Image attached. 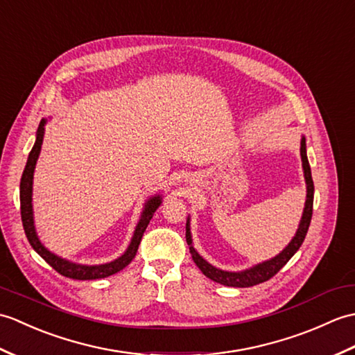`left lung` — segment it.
I'll return each mask as SVG.
<instances>
[{
    "mask_svg": "<svg viewBox=\"0 0 355 355\" xmlns=\"http://www.w3.org/2000/svg\"><path fill=\"white\" fill-rule=\"evenodd\" d=\"M301 161H302L304 179H305V185H306V198H305V207H304V211H302L301 222H299L295 237L290 240V243L279 252L278 255H275L270 259H266V261H263V263H258L255 266L249 267V269L239 270V272L218 269V267L208 263L207 259H205L199 254V252L194 249L191 226H190V216H188V218H187V234H185L187 243H188V246H190V254L194 259L196 266L199 267L200 272L205 275V277L212 279L214 282H218V284L227 286V287H240V288L252 287V286L261 284V282L275 277V275H277L282 269V267L287 264L288 259L296 254L297 249L301 248V244L305 239L306 231H309L311 216H313L314 185H313V179H311V168H310V164H309V157H306L305 137L301 138Z\"/></svg>",
    "mask_w": 355,
    "mask_h": 355,
    "instance_id": "left-lung-1",
    "label": "left lung"
}]
</instances>
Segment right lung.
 <instances>
[{
	"instance_id": "1",
	"label": "right lung",
	"mask_w": 355,
	"mask_h": 355,
	"mask_svg": "<svg viewBox=\"0 0 355 355\" xmlns=\"http://www.w3.org/2000/svg\"><path fill=\"white\" fill-rule=\"evenodd\" d=\"M46 121H49L46 118H42V121L39 123V128L36 132V141L28 155V159L26 164V168H24L21 185H19L21 218H22L24 231H26V235H27V240L31 244V248H33L37 254L53 267L54 270L59 272L60 275H64L67 278L86 281V279H100V278L111 277V275L123 270L124 267L128 266L133 258H135L146 227L148 222L152 220L155 211L159 208V205L162 203V196L155 194L146 200L143 212H141V217L135 226V231H133L128 249L124 250L123 255L115 258L114 261H109L105 264H80L53 254L51 250H49L44 246V243L37 237L36 226H35V214H33V175H35L37 157L41 155Z\"/></svg>"
}]
</instances>
